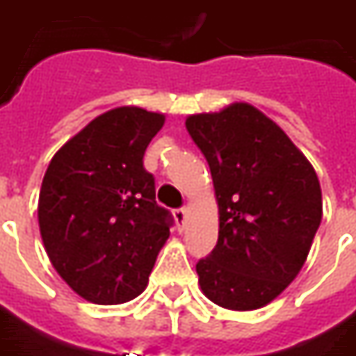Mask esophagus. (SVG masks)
Here are the masks:
<instances>
[{
  "label": "esophagus",
  "mask_w": 356,
  "mask_h": 356,
  "mask_svg": "<svg viewBox=\"0 0 356 356\" xmlns=\"http://www.w3.org/2000/svg\"><path fill=\"white\" fill-rule=\"evenodd\" d=\"M173 218H175V223L183 229L186 223V208H177V210H173Z\"/></svg>",
  "instance_id": "esophagus-1"
}]
</instances>
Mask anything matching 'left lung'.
Instances as JSON below:
<instances>
[{
	"label": "left lung",
	"mask_w": 356,
	"mask_h": 356,
	"mask_svg": "<svg viewBox=\"0 0 356 356\" xmlns=\"http://www.w3.org/2000/svg\"><path fill=\"white\" fill-rule=\"evenodd\" d=\"M210 165L218 245L196 264L218 307L256 310L277 299L307 262L322 221L312 163L277 123L247 102L185 119Z\"/></svg>",
	"instance_id": "left-lung-1"
}]
</instances>
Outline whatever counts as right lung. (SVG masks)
<instances>
[{"mask_svg": "<svg viewBox=\"0 0 356 356\" xmlns=\"http://www.w3.org/2000/svg\"><path fill=\"white\" fill-rule=\"evenodd\" d=\"M163 113L113 108L71 136L49 161L38 198V225L56 272L94 305L138 297L170 238L171 216L156 204L144 170L146 146Z\"/></svg>", "mask_w": 356, "mask_h": 356, "instance_id": "obj_1", "label": "right lung"}]
</instances>
